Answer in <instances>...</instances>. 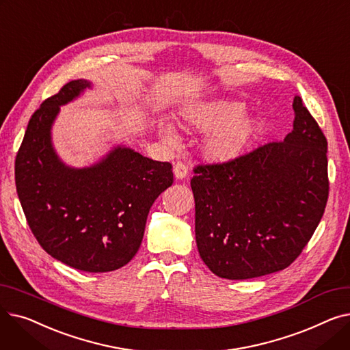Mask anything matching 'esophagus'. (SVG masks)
I'll use <instances>...</instances> for the list:
<instances>
[{"label":"esophagus","instance_id":"34e87169","mask_svg":"<svg viewBox=\"0 0 350 350\" xmlns=\"http://www.w3.org/2000/svg\"><path fill=\"white\" fill-rule=\"evenodd\" d=\"M187 174H189V167H187V165L185 163L177 161L174 164V176L177 178H186Z\"/></svg>","mask_w":350,"mask_h":350}]
</instances>
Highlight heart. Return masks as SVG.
Segmentation results:
<instances>
[{
  "label": "heart",
  "mask_w": 350,
  "mask_h": 350,
  "mask_svg": "<svg viewBox=\"0 0 350 350\" xmlns=\"http://www.w3.org/2000/svg\"><path fill=\"white\" fill-rule=\"evenodd\" d=\"M245 105L231 99H218L198 105L185 115L187 126L216 129L206 140V153L213 159H228L240 153L256 133V120L243 116Z\"/></svg>",
  "instance_id": "obj_1"
}]
</instances>
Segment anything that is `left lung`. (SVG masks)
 <instances>
[{
	"label": "left lung",
	"mask_w": 350,
	"mask_h": 350,
	"mask_svg": "<svg viewBox=\"0 0 350 350\" xmlns=\"http://www.w3.org/2000/svg\"><path fill=\"white\" fill-rule=\"evenodd\" d=\"M292 107L293 127L282 142L193 170L197 248L219 278L250 280L285 269L325 213L327 142L299 96Z\"/></svg>",
	"instance_id": "left-lung-1"
}]
</instances>
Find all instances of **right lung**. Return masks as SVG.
<instances>
[{
  "instance_id": "1",
  "label": "right lung",
  "mask_w": 350,
  "mask_h": 350,
  "mask_svg": "<svg viewBox=\"0 0 350 350\" xmlns=\"http://www.w3.org/2000/svg\"><path fill=\"white\" fill-rule=\"evenodd\" d=\"M88 86L70 81L35 110L15 157V186L33 237L51 256L81 271L107 272L139 251L152 204L173 185V167L124 147L88 169L61 163L51 124L59 106Z\"/></svg>"
}]
</instances>
